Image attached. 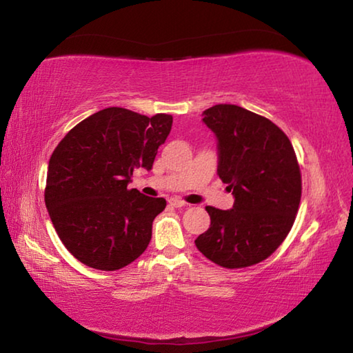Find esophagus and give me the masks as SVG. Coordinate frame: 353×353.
Listing matches in <instances>:
<instances>
[{"label": "esophagus", "instance_id": "esophagus-1", "mask_svg": "<svg viewBox=\"0 0 353 353\" xmlns=\"http://www.w3.org/2000/svg\"><path fill=\"white\" fill-rule=\"evenodd\" d=\"M168 202H170L171 207H183V205H187V202H185L181 198H170Z\"/></svg>", "mask_w": 353, "mask_h": 353}]
</instances>
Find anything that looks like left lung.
Instances as JSON below:
<instances>
[{
  "instance_id": "obj_1",
  "label": "left lung",
  "mask_w": 353,
  "mask_h": 353,
  "mask_svg": "<svg viewBox=\"0 0 353 353\" xmlns=\"http://www.w3.org/2000/svg\"><path fill=\"white\" fill-rule=\"evenodd\" d=\"M218 139V174L235 196L234 208L205 207L210 227L196 248L227 270L256 265L290 234L302 196V176L286 134L271 119L234 104L207 109Z\"/></svg>"
}]
</instances>
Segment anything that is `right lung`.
<instances>
[{"label": "right lung", "instance_id": "1", "mask_svg": "<svg viewBox=\"0 0 353 353\" xmlns=\"http://www.w3.org/2000/svg\"><path fill=\"white\" fill-rule=\"evenodd\" d=\"M172 117L123 109L93 113L70 130L48 165L45 204L63 246L85 266L117 271L145 252L152 221L166 207L128 183L151 170Z\"/></svg>", "mask_w": 353, "mask_h": 353}]
</instances>
